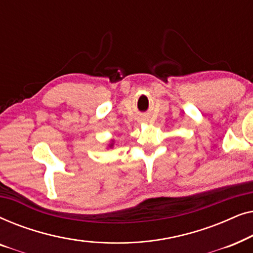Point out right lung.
I'll return each instance as SVG.
<instances>
[{"instance_id": "add662e5", "label": "right lung", "mask_w": 253, "mask_h": 253, "mask_svg": "<svg viewBox=\"0 0 253 253\" xmlns=\"http://www.w3.org/2000/svg\"><path fill=\"white\" fill-rule=\"evenodd\" d=\"M114 143H115V141H114V139H110V143L108 144V146H107V147H108V148H113V147H114Z\"/></svg>"}]
</instances>
